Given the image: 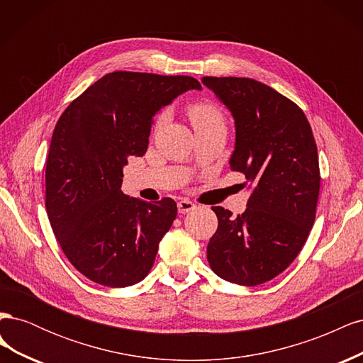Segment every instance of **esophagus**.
<instances>
[{"label":"esophagus","mask_w":363,"mask_h":363,"mask_svg":"<svg viewBox=\"0 0 363 363\" xmlns=\"http://www.w3.org/2000/svg\"><path fill=\"white\" fill-rule=\"evenodd\" d=\"M196 206L192 203V201H189V200H180L179 203H177V208H179V213H189V212H192L194 208H195Z\"/></svg>","instance_id":"esophagus-1"}]
</instances>
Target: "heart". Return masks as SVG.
Returning a JSON list of instances; mask_svg holds the SVG:
<instances>
[{"mask_svg": "<svg viewBox=\"0 0 363 363\" xmlns=\"http://www.w3.org/2000/svg\"><path fill=\"white\" fill-rule=\"evenodd\" d=\"M189 116L192 124L196 128H206V127H224L223 113L219 108L212 103H196L191 106ZM167 121V112H163L157 118V125H162Z\"/></svg>", "mask_w": 363, "mask_h": 363, "instance_id": "heart-1", "label": "heart"}]
</instances>
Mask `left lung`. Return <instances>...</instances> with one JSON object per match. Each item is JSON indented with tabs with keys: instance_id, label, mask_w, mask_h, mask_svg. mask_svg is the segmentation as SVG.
Masks as SVG:
<instances>
[{
	"instance_id": "1",
	"label": "left lung",
	"mask_w": 363,
	"mask_h": 363,
	"mask_svg": "<svg viewBox=\"0 0 363 363\" xmlns=\"http://www.w3.org/2000/svg\"><path fill=\"white\" fill-rule=\"evenodd\" d=\"M201 82L233 115L230 169L252 184L242 215L212 207L218 228L207 260L221 279L256 286L286 269L311 233L321 183L315 138L301 108L267 84L240 77Z\"/></svg>"
}]
</instances>
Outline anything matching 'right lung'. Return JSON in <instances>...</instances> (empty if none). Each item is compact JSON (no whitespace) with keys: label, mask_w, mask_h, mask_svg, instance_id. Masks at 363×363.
<instances>
[{"label":"right lung","mask_w":363,"mask_h":363,"mask_svg":"<svg viewBox=\"0 0 363 363\" xmlns=\"http://www.w3.org/2000/svg\"><path fill=\"white\" fill-rule=\"evenodd\" d=\"M188 75L116 71L77 96L59 118L45 169L54 235L77 271L108 288L147 277L177 216L171 199L147 203L121 191L130 156H144L155 116L183 92Z\"/></svg>","instance_id":"add662e5"}]
</instances>
